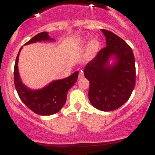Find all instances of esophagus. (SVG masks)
Masks as SVG:
<instances>
[{"label":"esophagus","mask_w":155,"mask_h":155,"mask_svg":"<svg viewBox=\"0 0 155 155\" xmlns=\"http://www.w3.org/2000/svg\"><path fill=\"white\" fill-rule=\"evenodd\" d=\"M83 77H84L83 72L82 71L79 72V79H81V78H83Z\"/></svg>","instance_id":"1"}]
</instances>
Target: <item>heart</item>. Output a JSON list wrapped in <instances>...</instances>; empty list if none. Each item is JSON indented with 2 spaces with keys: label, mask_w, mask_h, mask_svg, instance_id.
Segmentation results:
<instances>
[{
  "label": "heart",
  "mask_w": 155,
  "mask_h": 155,
  "mask_svg": "<svg viewBox=\"0 0 155 155\" xmlns=\"http://www.w3.org/2000/svg\"><path fill=\"white\" fill-rule=\"evenodd\" d=\"M79 44L81 45H84L87 42L86 39H79ZM101 44L97 39L94 38L92 39L90 42L88 43L87 45V58L88 59H91L93 58L95 55L98 52L99 49H100Z\"/></svg>",
  "instance_id": "1"
}]
</instances>
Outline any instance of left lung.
<instances>
[{"mask_svg":"<svg viewBox=\"0 0 155 155\" xmlns=\"http://www.w3.org/2000/svg\"><path fill=\"white\" fill-rule=\"evenodd\" d=\"M101 31L106 37V47L87 64L84 76L90 81L88 96L91 104L100 111H111L127 102L134 89L135 58L123 39L111 31Z\"/></svg>","mask_w":155,"mask_h":155,"instance_id":"obj_1","label":"left lung"}]
</instances>
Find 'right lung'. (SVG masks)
<instances>
[{
  "mask_svg": "<svg viewBox=\"0 0 155 155\" xmlns=\"http://www.w3.org/2000/svg\"><path fill=\"white\" fill-rule=\"evenodd\" d=\"M41 41L53 42L55 40L49 36L48 32H42L33 37L24 45ZM22 47L20 48L16 58L14 71L15 85L21 101L37 114L49 116L58 113L66 102L68 91L76 83L79 71L74 72L65 79L54 80L41 89L29 88L22 82L18 69L19 56Z\"/></svg>",
  "mask_w": 155,
  "mask_h": 155,
  "instance_id": "obj_1",
  "label": "right lung"
}]
</instances>
